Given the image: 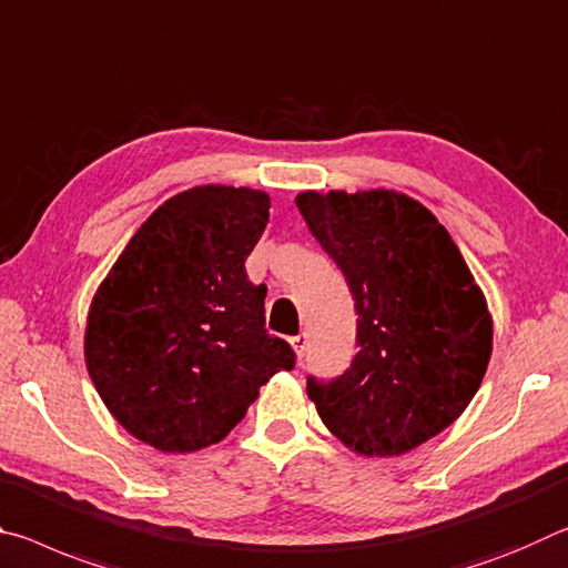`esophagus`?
Listing matches in <instances>:
<instances>
[{"instance_id": "34e87169", "label": "esophagus", "mask_w": 568, "mask_h": 568, "mask_svg": "<svg viewBox=\"0 0 568 568\" xmlns=\"http://www.w3.org/2000/svg\"><path fill=\"white\" fill-rule=\"evenodd\" d=\"M290 345L294 347V352H296V357H304V349H306V334H296V337H292L290 339Z\"/></svg>"}]
</instances>
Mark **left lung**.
<instances>
[{
  "mask_svg": "<svg viewBox=\"0 0 568 568\" xmlns=\"http://www.w3.org/2000/svg\"><path fill=\"white\" fill-rule=\"evenodd\" d=\"M296 206L359 314L352 365L329 383L306 377V395L349 450H413L478 393L494 349L486 296L443 223L405 193L306 191Z\"/></svg>",
  "mask_w": 568,
  "mask_h": 568,
  "instance_id": "obj_1",
  "label": "left lung"
}]
</instances>
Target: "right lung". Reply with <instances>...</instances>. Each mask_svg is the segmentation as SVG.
<instances>
[{"instance_id":"add662e5","label":"right lung","mask_w":568,"mask_h":568,"mask_svg":"<svg viewBox=\"0 0 568 568\" xmlns=\"http://www.w3.org/2000/svg\"><path fill=\"white\" fill-rule=\"evenodd\" d=\"M268 223L264 191L199 185L155 209L92 296L85 362L115 420L161 453L234 430L294 349L264 329L244 262Z\"/></svg>"}]
</instances>
